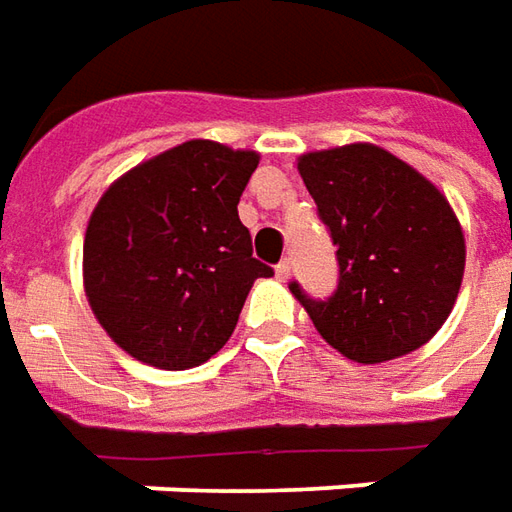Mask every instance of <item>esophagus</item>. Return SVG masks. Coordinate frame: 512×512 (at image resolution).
<instances>
[{"label":"esophagus","instance_id":"1","mask_svg":"<svg viewBox=\"0 0 512 512\" xmlns=\"http://www.w3.org/2000/svg\"><path fill=\"white\" fill-rule=\"evenodd\" d=\"M276 276L281 278V281H287V278L292 276V262H290V259H284V262L278 264V267H276Z\"/></svg>","mask_w":512,"mask_h":512}]
</instances>
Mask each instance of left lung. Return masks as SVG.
<instances>
[{"label": "left lung", "mask_w": 512, "mask_h": 512, "mask_svg": "<svg viewBox=\"0 0 512 512\" xmlns=\"http://www.w3.org/2000/svg\"><path fill=\"white\" fill-rule=\"evenodd\" d=\"M298 172L337 245L329 301L292 295L343 357L376 365L429 343L454 309L465 236L446 195L368 142L303 153Z\"/></svg>", "instance_id": "8db88e82"}]
</instances>
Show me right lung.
<instances>
[{"instance_id":"1","label":"right lung","mask_w":512,"mask_h":512,"mask_svg":"<svg viewBox=\"0 0 512 512\" xmlns=\"http://www.w3.org/2000/svg\"><path fill=\"white\" fill-rule=\"evenodd\" d=\"M256 150L192 139L116 178L91 211L83 287L122 351L161 370L211 359L234 334L256 278L239 197Z\"/></svg>"}]
</instances>
